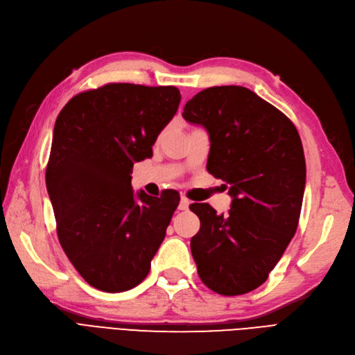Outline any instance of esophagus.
Returning a JSON list of instances; mask_svg holds the SVG:
<instances>
[{
  "label": "esophagus",
  "mask_w": 355,
  "mask_h": 355,
  "mask_svg": "<svg viewBox=\"0 0 355 355\" xmlns=\"http://www.w3.org/2000/svg\"><path fill=\"white\" fill-rule=\"evenodd\" d=\"M189 205H191V201L187 197L182 196L180 197V203H179V210H187L189 207Z\"/></svg>",
  "instance_id": "34e87169"
}]
</instances>
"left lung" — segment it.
I'll use <instances>...</instances> for the list:
<instances>
[{"label":"left lung","instance_id":"8db88e82","mask_svg":"<svg viewBox=\"0 0 355 355\" xmlns=\"http://www.w3.org/2000/svg\"><path fill=\"white\" fill-rule=\"evenodd\" d=\"M210 139L207 171L230 185L232 207L216 215L207 203L191 252L200 279L223 295L246 294L266 282L299 225L306 162L294 123L243 86H214L182 113Z\"/></svg>","mask_w":355,"mask_h":355}]
</instances>
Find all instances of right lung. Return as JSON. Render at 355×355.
Instances as JSON below:
<instances>
[{
  "label": "right lung",
  "instance_id": "1",
  "mask_svg": "<svg viewBox=\"0 0 355 355\" xmlns=\"http://www.w3.org/2000/svg\"><path fill=\"white\" fill-rule=\"evenodd\" d=\"M179 103L175 86L107 83L74 95L56 118L46 187L64 252L94 288L137 286L164 241L178 193L136 196L130 175Z\"/></svg>",
  "mask_w": 355,
  "mask_h": 355
}]
</instances>
